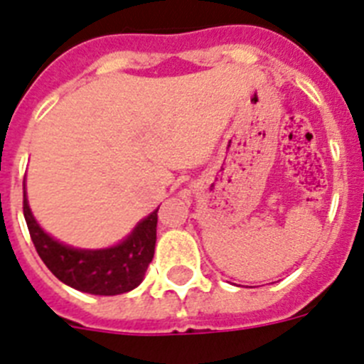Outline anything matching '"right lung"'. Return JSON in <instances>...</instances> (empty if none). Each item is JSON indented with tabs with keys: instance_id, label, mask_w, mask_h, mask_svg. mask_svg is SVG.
I'll return each mask as SVG.
<instances>
[{
	"instance_id": "right-lung-1",
	"label": "right lung",
	"mask_w": 364,
	"mask_h": 364,
	"mask_svg": "<svg viewBox=\"0 0 364 364\" xmlns=\"http://www.w3.org/2000/svg\"><path fill=\"white\" fill-rule=\"evenodd\" d=\"M157 210L144 218L115 247L82 251L62 245L40 229L23 192V216L43 264L58 280L91 295H121L141 284L156 251Z\"/></svg>"
}]
</instances>
